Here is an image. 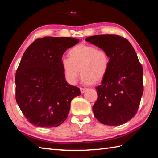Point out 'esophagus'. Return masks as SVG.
Returning <instances> with one entry per match:
<instances>
[{"instance_id": "1", "label": "esophagus", "mask_w": 158, "mask_h": 158, "mask_svg": "<svg viewBox=\"0 0 158 158\" xmlns=\"http://www.w3.org/2000/svg\"><path fill=\"white\" fill-rule=\"evenodd\" d=\"M86 90L87 89H85V88H80V90H81V93H84Z\"/></svg>"}]
</instances>
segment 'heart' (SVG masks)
I'll use <instances>...</instances> for the list:
<instances>
[{"mask_svg":"<svg viewBox=\"0 0 158 158\" xmlns=\"http://www.w3.org/2000/svg\"><path fill=\"white\" fill-rule=\"evenodd\" d=\"M69 58H61L64 75L69 84L74 85L80 72L84 84H93L105 78L108 73L110 58L105 50L92 45L79 44L68 52Z\"/></svg>","mask_w":158,"mask_h":158,"instance_id":"obj_1","label":"heart"}]
</instances>
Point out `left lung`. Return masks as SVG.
Listing matches in <instances>:
<instances>
[{
    "mask_svg": "<svg viewBox=\"0 0 158 158\" xmlns=\"http://www.w3.org/2000/svg\"><path fill=\"white\" fill-rule=\"evenodd\" d=\"M85 41L108 53L110 65L101 85L93 111L101 123L116 126L137 114L143 95V68L132 44L117 35H98Z\"/></svg>",
    "mask_w": 158,
    "mask_h": 158,
    "instance_id": "left-lung-1",
    "label": "left lung"
}]
</instances>
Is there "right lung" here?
I'll return each instance as SVG.
<instances>
[{
	"label": "right lung",
	"mask_w": 158,
	"mask_h": 158,
	"mask_svg": "<svg viewBox=\"0 0 158 158\" xmlns=\"http://www.w3.org/2000/svg\"><path fill=\"white\" fill-rule=\"evenodd\" d=\"M73 37L37 39L23 53L15 76L16 101L32 125L55 127L65 121L72 100L81 95L66 81L61 66L65 51L78 43Z\"/></svg>",
	"instance_id": "obj_1"
}]
</instances>
